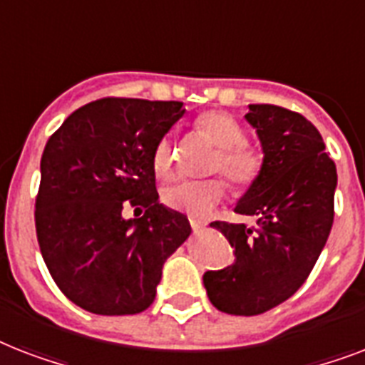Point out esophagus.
Here are the masks:
<instances>
[{
  "mask_svg": "<svg viewBox=\"0 0 365 365\" xmlns=\"http://www.w3.org/2000/svg\"><path fill=\"white\" fill-rule=\"evenodd\" d=\"M191 229H193V233H200V231L205 229V223L197 222V220H191Z\"/></svg>",
  "mask_w": 365,
  "mask_h": 365,
  "instance_id": "esophagus-1",
  "label": "esophagus"
}]
</instances>
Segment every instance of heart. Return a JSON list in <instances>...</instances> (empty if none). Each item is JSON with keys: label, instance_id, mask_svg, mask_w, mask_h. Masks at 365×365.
<instances>
[{"label": "heart", "instance_id": "1", "mask_svg": "<svg viewBox=\"0 0 365 365\" xmlns=\"http://www.w3.org/2000/svg\"><path fill=\"white\" fill-rule=\"evenodd\" d=\"M220 151L214 159V170H220L237 187H248L255 182L263 168V153L244 140L240 123L223 111H206L195 121ZM157 176L168 178L174 168V148L170 134H165L155 143L151 155ZM225 197V183L217 178L202 182H178L165 189L163 200L174 210L185 212L193 220H205Z\"/></svg>", "mask_w": 365, "mask_h": 365}]
</instances>
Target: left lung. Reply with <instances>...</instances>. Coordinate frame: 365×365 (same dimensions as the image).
I'll return each instance as SVG.
<instances>
[{
	"label": "left lung",
	"mask_w": 365,
	"mask_h": 365,
	"mask_svg": "<svg viewBox=\"0 0 365 365\" xmlns=\"http://www.w3.org/2000/svg\"><path fill=\"white\" fill-rule=\"evenodd\" d=\"M263 168L235 206L257 227L214 222L235 248V261L206 271V294L217 311L254 317L280 305L311 274L334 223L335 163L317 126L295 111L250 104Z\"/></svg>",
	"instance_id": "1"
}]
</instances>
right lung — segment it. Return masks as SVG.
I'll list each match as a JSON object with an SVG mask.
<instances>
[{"instance_id":"1","label":"right lung","mask_w":365,"mask_h":365,"mask_svg":"<svg viewBox=\"0 0 365 365\" xmlns=\"http://www.w3.org/2000/svg\"><path fill=\"white\" fill-rule=\"evenodd\" d=\"M182 106L102 98L73 111L48 138L37 242L56 286L85 311H145L165 261L191 235L187 217L159 202L151 163L155 143L185 113ZM126 200L146 214L125 220Z\"/></svg>"}]
</instances>
